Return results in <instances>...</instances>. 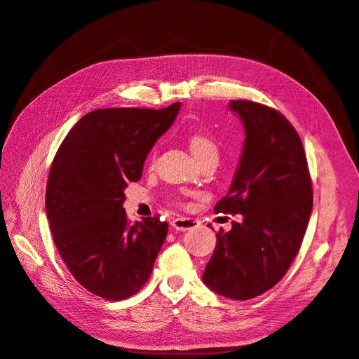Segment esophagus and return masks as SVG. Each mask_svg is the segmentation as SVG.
<instances>
[{
	"mask_svg": "<svg viewBox=\"0 0 359 359\" xmlns=\"http://www.w3.org/2000/svg\"><path fill=\"white\" fill-rule=\"evenodd\" d=\"M200 225V221L198 219H194V218H176L172 222H171V227L174 230L177 231H187V230H191V229H196Z\"/></svg>",
	"mask_w": 359,
	"mask_h": 359,
	"instance_id": "1",
	"label": "esophagus"
}]
</instances>
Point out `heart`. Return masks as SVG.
I'll return each mask as SVG.
<instances>
[{"instance_id": "heart-1", "label": "heart", "mask_w": 359, "mask_h": 359, "mask_svg": "<svg viewBox=\"0 0 359 359\" xmlns=\"http://www.w3.org/2000/svg\"><path fill=\"white\" fill-rule=\"evenodd\" d=\"M189 149L192 151V155L196 158L206 151H217V146H215V142L208 135H203V134H192L191 135Z\"/></svg>"}]
</instances>
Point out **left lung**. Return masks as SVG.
<instances>
[{"label":"left lung","mask_w":359,"mask_h":359,"mask_svg":"<svg viewBox=\"0 0 359 359\" xmlns=\"http://www.w3.org/2000/svg\"><path fill=\"white\" fill-rule=\"evenodd\" d=\"M245 130L239 165L215 212L241 213L219 230L203 283L229 299L255 298L287 272L313 210L311 180L298 132L278 111L230 100Z\"/></svg>","instance_id":"8db88e82"}]
</instances>
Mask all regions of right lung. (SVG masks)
I'll return each mask as SVG.
<instances>
[{
	"label": "right lung",
	"instance_id": "obj_1",
	"mask_svg": "<svg viewBox=\"0 0 359 359\" xmlns=\"http://www.w3.org/2000/svg\"><path fill=\"white\" fill-rule=\"evenodd\" d=\"M180 105L91 111L70 129L50 165L45 206L55 247L75 280L100 298L135 294L167 238L168 224L156 217L129 224L123 201Z\"/></svg>",
	"mask_w": 359,
	"mask_h": 359
}]
</instances>
